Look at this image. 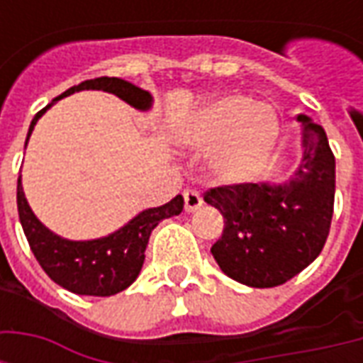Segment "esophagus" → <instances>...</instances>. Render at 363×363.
I'll return each instance as SVG.
<instances>
[{
    "instance_id": "34e87169",
    "label": "esophagus",
    "mask_w": 363,
    "mask_h": 363,
    "mask_svg": "<svg viewBox=\"0 0 363 363\" xmlns=\"http://www.w3.org/2000/svg\"><path fill=\"white\" fill-rule=\"evenodd\" d=\"M182 196H184V210L189 213L196 212V210H200V206L204 204L200 192H196V190H184Z\"/></svg>"
}]
</instances>
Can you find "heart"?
<instances>
[{
  "mask_svg": "<svg viewBox=\"0 0 363 363\" xmlns=\"http://www.w3.org/2000/svg\"><path fill=\"white\" fill-rule=\"evenodd\" d=\"M278 132V120L267 106L249 96L225 95L182 122L174 140L184 150L210 151L208 174L220 184L237 186L257 179Z\"/></svg>",
  "mask_w": 363,
  "mask_h": 363,
  "instance_id": "obj_1",
  "label": "heart"
}]
</instances>
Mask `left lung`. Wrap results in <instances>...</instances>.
Here are the masks:
<instances>
[{
    "label": "left lung",
    "instance_id": "obj_1",
    "mask_svg": "<svg viewBox=\"0 0 363 363\" xmlns=\"http://www.w3.org/2000/svg\"><path fill=\"white\" fill-rule=\"evenodd\" d=\"M299 163L278 182L212 189L223 216L212 255L221 272L251 288H274L311 264L327 241L335 206V155L323 126L297 114Z\"/></svg>",
    "mask_w": 363,
    "mask_h": 363
}]
</instances>
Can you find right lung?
Listing matches in <instances>:
<instances>
[{"mask_svg":"<svg viewBox=\"0 0 363 363\" xmlns=\"http://www.w3.org/2000/svg\"><path fill=\"white\" fill-rule=\"evenodd\" d=\"M79 91L111 93L140 112L151 111L153 106V96L150 91L142 89L126 79H120V77L89 79V82L69 87L60 96L52 99V103L46 104L43 111L36 114L28 126L25 147L30 140L36 122L43 118L44 112L58 103L60 99L79 93ZM182 206H184V200L179 194L167 204L157 206V208H145L140 213H135L128 223L108 235L74 241V239H66L50 231L36 218L23 192L21 174L17 181V210H19L21 225L27 235L30 251L35 252L38 264L44 268V272L48 274L52 280L62 288H66L67 291L79 294V296H114L122 289H126L128 286H132L143 267L145 247L150 241L151 231L157 228L159 221L179 216L182 212Z\"/></svg>","mask_w":363,"mask_h":363,"instance_id":"obj_1","label":"right lung"}]
</instances>
